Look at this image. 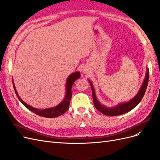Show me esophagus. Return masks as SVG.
Wrapping results in <instances>:
<instances>
[{
    "instance_id": "obj_1",
    "label": "esophagus",
    "mask_w": 160,
    "mask_h": 160,
    "mask_svg": "<svg viewBox=\"0 0 160 160\" xmlns=\"http://www.w3.org/2000/svg\"><path fill=\"white\" fill-rule=\"evenodd\" d=\"M83 72H88V70L85 69H83Z\"/></svg>"
}]
</instances>
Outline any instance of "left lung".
<instances>
[{
    "instance_id": "1",
    "label": "left lung",
    "mask_w": 160,
    "mask_h": 160,
    "mask_svg": "<svg viewBox=\"0 0 160 160\" xmlns=\"http://www.w3.org/2000/svg\"><path fill=\"white\" fill-rule=\"evenodd\" d=\"M148 81H149V69L147 68L146 77H145L143 83L142 85V88L139 91L138 94L135 95L132 99H131L129 101H128V102L120 103L113 108H107L105 107V105L101 104L99 102V101L97 99L93 84H92L91 81L89 80V82L91 85V90H92V96H93V103L95 108L98 109L99 112L102 113L103 114L105 115H110V116H117V115H122L125 113L129 112V111H131L134 108L136 107L140 101H142L145 93H146Z\"/></svg>"
}]
</instances>
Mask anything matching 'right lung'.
Returning a JSON list of instances; mask_svg holds the SVG:
<instances>
[{
  "instance_id": "right-lung-1",
  "label": "right lung",
  "mask_w": 160,
  "mask_h": 160,
  "mask_svg": "<svg viewBox=\"0 0 160 160\" xmlns=\"http://www.w3.org/2000/svg\"><path fill=\"white\" fill-rule=\"evenodd\" d=\"M80 76H81V74L79 72H73V73L71 74L67 79L66 94H65L64 99L62 100L59 105L55 106V107L48 108V109H36L35 108L31 107V106H30L29 105L27 104L25 102H24V101L21 99L20 97L18 96L15 88V86H14L13 82H12V85H13L14 91H15V93L18 97V99L20 100L21 102L25 105L27 109H28L31 111H32V112L35 113L38 115L42 116V117L47 118H54L56 117H59V116H60L61 115L65 113L67 111V110L69 109L70 100L71 99V96H72V93H71L72 85H73L74 82L77 79L80 78Z\"/></svg>"
}]
</instances>
